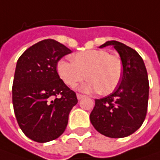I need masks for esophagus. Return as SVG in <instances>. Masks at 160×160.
<instances>
[{"mask_svg":"<svg viewBox=\"0 0 160 160\" xmlns=\"http://www.w3.org/2000/svg\"><path fill=\"white\" fill-rule=\"evenodd\" d=\"M84 97H85L84 95H82V94H80V93H77V98H78V99H83Z\"/></svg>","mask_w":160,"mask_h":160,"instance_id":"esophagus-1","label":"esophagus"}]
</instances>
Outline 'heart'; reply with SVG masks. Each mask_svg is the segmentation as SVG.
Segmentation results:
<instances>
[{"label":"heart","mask_w":160,"mask_h":160,"mask_svg":"<svg viewBox=\"0 0 160 160\" xmlns=\"http://www.w3.org/2000/svg\"><path fill=\"white\" fill-rule=\"evenodd\" d=\"M61 79L69 87H74L84 80H89L78 87L84 92L97 91L107 95L114 91L119 84L123 66L120 58L105 50H90L74 54L71 61L61 60L57 63Z\"/></svg>","instance_id":"heart-1"}]
</instances>
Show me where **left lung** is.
I'll return each mask as SVG.
<instances>
[{
	"label": "left lung",
	"mask_w": 160,
	"mask_h": 160,
	"mask_svg": "<svg viewBox=\"0 0 160 160\" xmlns=\"http://www.w3.org/2000/svg\"><path fill=\"white\" fill-rule=\"evenodd\" d=\"M108 45H112L121 58L122 78L111 94L95 99L89 118L100 134L118 138L131 135L143 124L149 84L144 61L135 50L117 41L107 42L99 48Z\"/></svg>",
	"instance_id": "obj_1"
}]
</instances>
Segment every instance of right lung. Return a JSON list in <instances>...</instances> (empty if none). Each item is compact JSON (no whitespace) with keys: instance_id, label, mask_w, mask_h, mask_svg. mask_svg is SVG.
Wrapping results in <instances>:
<instances>
[{"instance_id":"obj_1","label":"right lung","mask_w":160,"mask_h":160,"mask_svg":"<svg viewBox=\"0 0 160 160\" xmlns=\"http://www.w3.org/2000/svg\"><path fill=\"white\" fill-rule=\"evenodd\" d=\"M71 51L52 39L32 45L16 64L12 104L21 129L29 138L44 143L58 138L67 127L76 93L60 79L57 63Z\"/></svg>"}]
</instances>
